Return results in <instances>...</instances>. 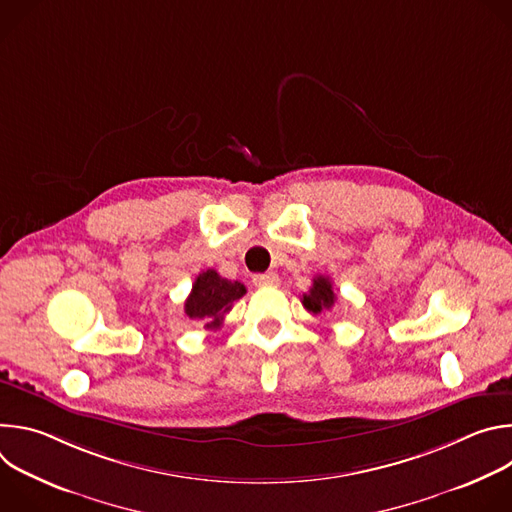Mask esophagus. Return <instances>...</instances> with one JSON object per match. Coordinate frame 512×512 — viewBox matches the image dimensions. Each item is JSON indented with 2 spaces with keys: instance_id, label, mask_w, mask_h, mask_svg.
Here are the masks:
<instances>
[{
  "instance_id": "1",
  "label": "esophagus",
  "mask_w": 512,
  "mask_h": 512,
  "mask_svg": "<svg viewBox=\"0 0 512 512\" xmlns=\"http://www.w3.org/2000/svg\"><path fill=\"white\" fill-rule=\"evenodd\" d=\"M253 283L257 287H267V285H279V275L277 273H259L253 277Z\"/></svg>"
}]
</instances>
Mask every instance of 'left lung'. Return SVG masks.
Masks as SVG:
<instances>
[{
    "mask_svg": "<svg viewBox=\"0 0 512 512\" xmlns=\"http://www.w3.org/2000/svg\"><path fill=\"white\" fill-rule=\"evenodd\" d=\"M334 302H336V294L332 289L330 277L316 275L310 291H308V294H304V298H302L304 308L312 314H320L324 310H330L334 306Z\"/></svg>",
    "mask_w": 512,
    "mask_h": 512,
    "instance_id": "obj_1",
    "label": "left lung"
}]
</instances>
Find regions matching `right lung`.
<instances>
[{
    "label": "right lung",
    "instance_id": "add662e5",
    "mask_svg": "<svg viewBox=\"0 0 512 512\" xmlns=\"http://www.w3.org/2000/svg\"><path fill=\"white\" fill-rule=\"evenodd\" d=\"M245 285L218 275L214 269L202 271L192 283V291L184 304V314L198 320L204 328H218L233 304L245 296Z\"/></svg>",
    "mask_w": 512,
    "mask_h": 512
}]
</instances>
